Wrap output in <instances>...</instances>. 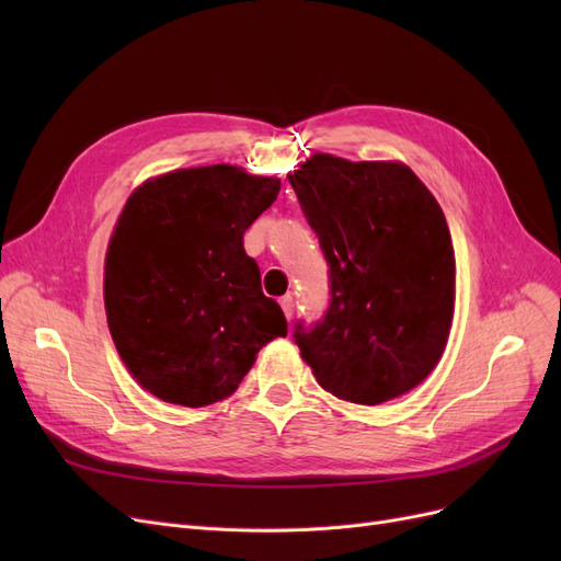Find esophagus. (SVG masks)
Masks as SVG:
<instances>
[{
  "mask_svg": "<svg viewBox=\"0 0 561 561\" xmlns=\"http://www.w3.org/2000/svg\"><path fill=\"white\" fill-rule=\"evenodd\" d=\"M280 307H283V313H285V318L290 320V318L295 316V297H293V295H285V297L280 299Z\"/></svg>",
  "mask_w": 561,
  "mask_h": 561,
  "instance_id": "esophagus-1",
  "label": "esophagus"
}]
</instances>
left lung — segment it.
I'll return each mask as SVG.
<instances>
[{
	"mask_svg": "<svg viewBox=\"0 0 561 561\" xmlns=\"http://www.w3.org/2000/svg\"><path fill=\"white\" fill-rule=\"evenodd\" d=\"M328 262L325 316L295 344L332 396L379 404L426 379L454 316V248L443 208L402 163L313 154L287 175Z\"/></svg>",
	"mask_w": 561,
	"mask_h": 561,
	"instance_id": "1",
	"label": "left lung"
}]
</instances>
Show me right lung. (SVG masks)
Listing matches in <instances>:
<instances>
[{"mask_svg":"<svg viewBox=\"0 0 561 561\" xmlns=\"http://www.w3.org/2000/svg\"><path fill=\"white\" fill-rule=\"evenodd\" d=\"M280 180L233 165L165 173L135 192L105 260V309L118 355L165 402L203 407L231 396L257 351L287 334L262 293L243 233Z\"/></svg>","mask_w":561,"mask_h":561,"instance_id":"obj_1","label":"right lung"}]
</instances>
